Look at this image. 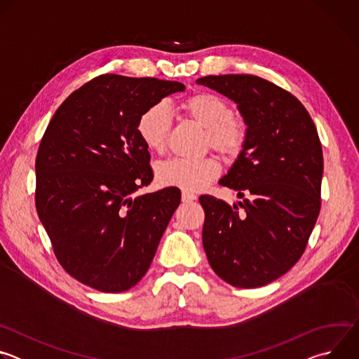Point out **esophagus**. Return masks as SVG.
<instances>
[{"label": "esophagus", "instance_id": "34e87169", "mask_svg": "<svg viewBox=\"0 0 359 359\" xmlns=\"http://www.w3.org/2000/svg\"><path fill=\"white\" fill-rule=\"evenodd\" d=\"M193 200H196V194H193L190 191H186V190L182 191V201L183 203H189V201H193Z\"/></svg>", "mask_w": 359, "mask_h": 359}]
</instances>
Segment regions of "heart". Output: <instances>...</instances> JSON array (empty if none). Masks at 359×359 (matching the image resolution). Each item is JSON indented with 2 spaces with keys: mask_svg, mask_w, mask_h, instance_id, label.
I'll return each mask as SVG.
<instances>
[{
  "mask_svg": "<svg viewBox=\"0 0 359 359\" xmlns=\"http://www.w3.org/2000/svg\"><path fill=\"white\" fill-rule=\"evenodd\" d=\"M182 111L206 129L204 144L222 156L233 158L241 151L245 137V121L231 114L227 100L212 92H198L189 96ZM172 130V114L165 104L146 108L137 119V133L144 146L156 153L165 151ZM219 165L210 159H172L158 168V180L163 186L197 191L219 175Z\"/></svg>",
  "mask_w": 359,
  "mask_h": 359,
  "instance_id": "b5f03b06",
  "label": "heart"
}]
</instances>
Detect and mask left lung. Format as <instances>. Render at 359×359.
<instances>
[{
	"mask_svg": "<svg viewBox=\"0 0 359 359\" xmlns=\"http://www.w3.org/2000/svg\"><path fill=\"white\" fill-rule=\"evenodd\" d=\"M196 82L234 100L247 125L243 150L219 182L243 201L230 206L200 196L203 247L226 283L263 287L295 266L318 219L324 170L318 132L301 102L267 79L241 74Z\"/></svg>",
	"mask_w": 359,
	"mask_h": 359,
	"instance_id": "8db88e82",
	"label": "left lung"
}]
</instances>
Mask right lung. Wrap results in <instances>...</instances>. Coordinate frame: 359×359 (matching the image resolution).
<instances>
[{
    "instance_id": "1",
    "label": "right lung",
    "mask_w": 359,
    "mask_h": 359,
    "mask_svg": "<svg viewBox=\"0 0 359 359\" xmlns=\"http://www.w3.org/2000/svg\"><path fill=\"white\" fill-rule=\"evenodd\" d=\"M179 90L176 81L99 75L62 102L41 139L36 212L58 263L88 287L136 285L180 204L177 187L132 197L153 180L137 119Z\"/></svg>"
}]
</instances>
